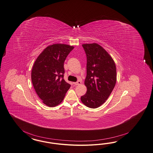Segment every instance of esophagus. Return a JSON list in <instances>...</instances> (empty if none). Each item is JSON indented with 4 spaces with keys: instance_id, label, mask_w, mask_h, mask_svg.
Returning <instances> with one entry per match:
<instances>
[{
    "instance_id": "1",
    "label": "esophagus",
    "mask_w": 153,
    "mask_h": 153,
    "mask_svg": "<svg viewBox=\"0 0 153 153\" xmlns=\"http://www.w3.org/2000/svg\"><path fill=\"white\" fill-rule=\"evenodd\" d=\"M80 84H81V81H78L76 82H74V85L75 86L79 85Z\"/></svg>"
}]
</instances>
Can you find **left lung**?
<instances>
[{
    "label": "left lung",
    "instance_id": "left-lung-1",
    "mask_svg": "<svg viewBox=\"0 0 153 153\" xmlns=\"http://www.w3.org/2000/svg\"><path fill=\"white\" fill-rule=\"evenodd\" d=\"M87 57L86 93L81 100L89 108H96L108 99L116 82L115 63L109 53L100 45L83 44Z\"/></svg>",
    "mask_w": 153,
    "mask_h": 153
}]
</instances>
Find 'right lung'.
Listing matches in <instances>:
<instances>
[{
	"mask_svg": "<svg viewBox=\"0 0 153 153\" xmlns=\"http://www.w3.org/2000/svg\"><path fill=\"white\" fill-rule=\"evenodd\" d=\"M74 48L68 45L56 43L44 49L35 61L32 70V81L43 103L50 107L59 105L71 85L64 79V63Z\"/></svg>",
	"mask_w": 153,
	"mask_h": 153,
	"instance_id": "right-lung-1",
	"label": "right lung"
}]
</instances>
